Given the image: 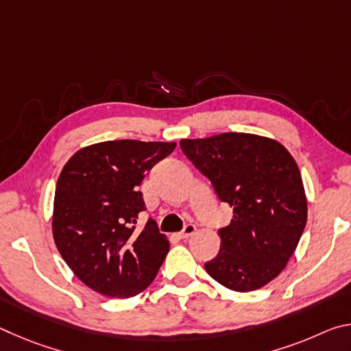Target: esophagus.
Wrapping results in <instances>:
<instances>
[{
	"instance_id": "34e87169",
	"label": "esophagus",
	"mask_w": 351,
	"mask_h": 351,
	"mask_svg": "<svg viewBox=\"0 0 351 351\" xmlns=\"http://www.w3.org/2000/svg\"><path fill=\"white\" fill-rule=\"evenodd\" d=\"M195 232H197V228H195L193 224H187L186 228H184L180 234H178V237H180V239H189V237H192Z\"/></svg>"
}]
</instances>
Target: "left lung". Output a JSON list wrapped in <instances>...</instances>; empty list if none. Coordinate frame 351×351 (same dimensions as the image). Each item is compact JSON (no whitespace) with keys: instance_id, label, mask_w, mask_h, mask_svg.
<instances>
[{"instance_id":"8db88e82","label":"left lung","mask_w":351,"mask_h":351,"mask_svg":"<svg viewBox=\"0 0 351 351\" xmlns=\"http://www.w3.org/2000/svg\"><path fill=\"white\" fill-rule=\"evenodd\" d=\"M182 152L234 210L204 268L223 287L247 293L280 274L306 224L299 167L280 142L249 133L182 139Z\"/></svg>"}]
</instances>
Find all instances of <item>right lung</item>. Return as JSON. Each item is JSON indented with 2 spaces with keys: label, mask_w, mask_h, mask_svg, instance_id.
<instances>
[{
  "label": "right lung",
  "mask_w": 351,
  "mask_h": 351,
  "mask_svg": "<svg viewBox=\"0 0 351 351\" xmlns=\"http://www.w3.org/2000/svg\"><path fill=\"white\" fill-rule=\"evenodd\" d=\"M176 142L106 141L80 148L58 176L52 235L80 280L104 295L128 299L156 277L170 243L148 219L139 186Z\"/></svg>",
  "instance_id": "1"
}]
</instances>
